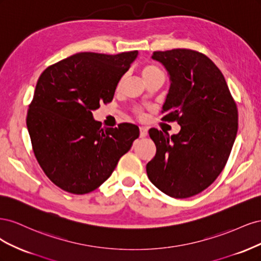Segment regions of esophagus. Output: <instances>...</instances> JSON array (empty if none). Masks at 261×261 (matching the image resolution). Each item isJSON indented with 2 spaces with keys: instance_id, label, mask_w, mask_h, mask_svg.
I'll return each instance as SVG.
<instances>
[{
  "instance_id": "obj_1",
  "label": "esophagus",
  "mask_w": 261,
  "mask_h": 261,
  "mask_svg": "<svg viewBox=\"0 0 261 261\" xmlns=\"http://www.w3.org/2000/svg\"><path fill=\"white\" fill-rule=\"evenodd\" d=\"M139 135H140L141 138L146 137V136L148 135V129L145 128V127H140V129H139Z\"/></svg>"
}]
</instances>
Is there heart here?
<instances>
[{"label": "heart", "instance_id": "b5f03b06", "mask_svg": "<svg viewBox=\"0 0 261 261\" xmlns=\"http://www.w3.org/2000/svg\"><path fill=\"white\" fill-rule=\"evenodd\" d=\"M158 75H163V73L161 72V69L159 67H156L155 65L147 64L143 68H141V76H143L145 82L149 81L150 78H152V77L158 76ZM122 83H123V78L120 81V83H118V86H121Z\"/></svg>", "mask_w": 261, "mask_h": 261}]
</instances>
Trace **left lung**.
<instances>
[{"mask_svg":"<svg viewBox=\"0 0 261 261\" xmlns=\"http://www.w3.org/2000/svg\"><path fill=\"white\" fill-rule=\"evenodd\" d=\"M168 70L171 86L162 121L177 122L170 136L149 130L156 152L147 163L151 183L173 198H188L209 187L224 169L239 127V112L223 74L194 50L153 52Z\"/></svg>","mask_w":261,"mask_h":261,"instance_id":"obj_1","label":"left lung"}]
</instances>
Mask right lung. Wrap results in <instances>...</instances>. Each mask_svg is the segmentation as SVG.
<instances>
[{"label":"right lung","instance_id":"add662e5","mask_svg":"<svg viewBox=\"0 0 261 261\" xmlns=\"http://www.w3.org/2000/svg\"><path fill=\"white\" fill-rule=\"evenodd\" d=\"M138 51L115 55L82 52L43 70L27 113L38 163L52 183L75 195L90 193L111 176L139 136L138 126L102 127L92 111L109 103Z\"/></svg>","mask_w":261,"mask_h":261}]
</instances>
